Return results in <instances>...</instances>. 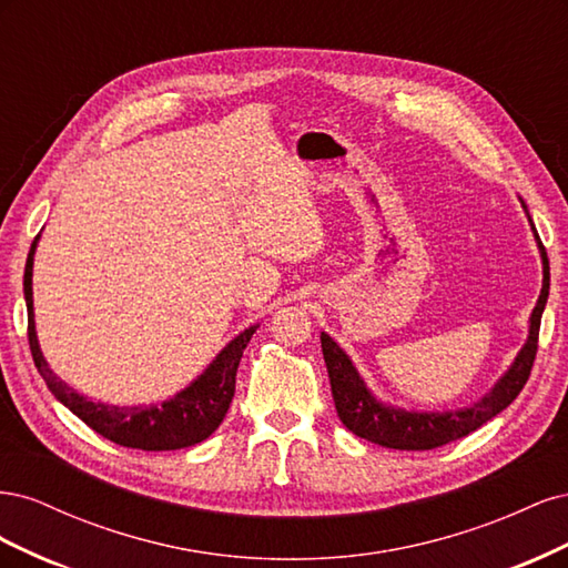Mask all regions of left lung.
<instances>
[{
	"label": "left lung",
	"mask_w": 568,
	"mask_h": 568,
	"mask_svg": "<svg viewBox=\"0 0 568 568\" xmlns=\"http://www.w3.org/2000/svg\"><path fill=\"white\" fill-rule=\"evenodd\" d=\"M521 205L526 209L524 201ZM530 227H532V220H530ZM532 234H536V242L542 255V291L536 307H532L530 313L528 341L524 343V348L519 351L511 367L500 376V382H497L490 388V393H486L484 398L474 403L471 407H464L457 412H407L400 407L379 403L369 393L365 382L359 379L351 357L336 346V341L329 334L322 332L320 336L322 353H324L326 372H329L334 405L338 412V419L346 424L348 432L369 443L382 445V448L434 450L445 443L469 436L478 426H484L488 419L500 415L505 407L514 403V398L521 393V388L526 386L530 376L532 359H536V353H538L540 317L549 296V261L536 227H532Z\"/></svg>",
	"instance_id": "8db88e82"
}]
</instances>
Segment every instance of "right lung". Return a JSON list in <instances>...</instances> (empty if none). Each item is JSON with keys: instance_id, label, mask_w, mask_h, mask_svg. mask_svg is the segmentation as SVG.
I'll list each match as a JSON object with an SVG mask.
<instances>
[{"instance_id": "1", "label": "right lung", "mask_w": 568, "mask_h": 568, "mask_svg": "<svg viewBox=\"0 0 568 568\" xmlns=\"http://www.w3.org/2000/svg\"><path fill=\"white\" fill-rule=\"evenodd\" d=\"M38 239L40 236H36V242L30 246L23 274V294L28 305V341L36 367L47 382L49 390L57 395V400H61L75 417H80L90 428H94L99 436L123 445V448L153 453L180 450L209 438L227 415L230 403L234 398L239 359H242L244 348L248 346V341L257 326H248V329H244L234 341H230L209 365V369H205L196 382L180 390L175 398L151 407H118L94 403L80 395L75 388L65 386L59 376L49 369L47 359L42 357L36 334V313H32V255H36Z\"/></svg>"}]
</instances>
